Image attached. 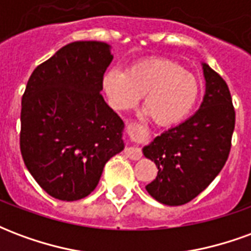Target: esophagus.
Segmentation results:
<instances>
[{
    "label": "esophagus",
    "instance_id": "esophagus-1",
    "mask_svg": "<svg viewBox=\"0 0 251 251\" xmlns=\"http://www.w3.org/2000/svg\"><path fill=\"white\" fill-rule=\"evenodd\" d=\"M125 154L127 158H130V160H134V161H136V160H140V158H141L142 152L140 148L130 147V148H126Z\"/></svg>",
    "mask_w": 251,
    "mask_h": 251
}]
</instances>
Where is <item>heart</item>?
I'll return each mask as SVG.
<instances>
[{
    "label": "heart",
    "mask_w": 251,
    "mask_h": 251,
    "mask_svg": "<svg viewBox=\"0 0 251 251\" xmlns=\"http://www.w3.org/2000/svg\"><path fill=\"white\" fill-rule=\"evenodd\" d=\"M102 87L110 106L117 111L134 107L144 95V107L158 126L185 120L198 103V79L172 60L148 59L126 71L110 68L103 74Z\"/></svg>",
    "instance_id": "b5f03b06"
}]
</instances>
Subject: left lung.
Masks as SVG:
<instances>
[{
  "mask_svg": "<svg viewBox=\"0 0 251 251\" xmlns=\"http://www.w3.org/2000/svg\"><path fill=\"white\" fill-rule=\"evenodd\" d=\"M201 68L205 93L199 110L142 148L158 169L145 188L163 204L181 205L196 198L219 175L230 153L235 125L230 90L207 63Z\"/></svg>",
  "mask_w": 251,
  "mask_h": 251,
  "instance_id": "left-lung-1",
  "label": "left lung"
}]
</instances>
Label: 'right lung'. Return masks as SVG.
Wrapping results in <instances>:
<instances>
[{
  "label": "right lung",
  "mask_w": 251,
  "mask_h": 251,
  "mask_svg": "<svg viewBox=\"0 0 251 251\" xmlns=\"http://www.w3.org/2000/svg\"><path fill=\"white\" fill-rule=\"evenodd\" d=\"M113 60L100 41H74L36 67L21 100L20 148L26 168L52 198L74 201L98 185L104 164L124 151V121L104 102Z\"/></svg>",
  "instance_id": "obj_1"
}]
</instances>
